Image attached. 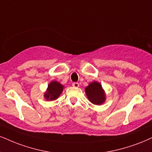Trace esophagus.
Segmentation results:
<instances>
[{
	"instance_id": "34e87169",
	"label": "esophagus",
	"mask_w": 152,
	"mask_h": 152,
	"mask_svg": "<svg viewBox=\"0 0 152 152\" xmlns=\"http://www.w3.org/2000/svg\"><path fill=\"white\" fill-rule=\"evenodd\" d=\"M80 86V85H79V83H78V82H73L72 83V87H75V88H77V87H78Z\"/></svg>"
}]
</instances>
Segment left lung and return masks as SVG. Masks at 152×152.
<instances>
[{"mask_svg":"<svg viewBox=\"0 0 152 152\" xmlns=\"http://www.w3.org/2000/svg\"><path fill=\"white\" fill-rule=\"evenodd\" d=\"M85 92L87 98L92 104L101 105L106 100V95L102 87L98 82H93L85 88Z\"/></svg>","mask_w":152,"mask_h":152,"instance_id":"8db88e82","label":"left lung"}]
</instances>
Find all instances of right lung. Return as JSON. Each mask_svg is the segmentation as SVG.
I'll return each mask as SVG.
<instances>
[{"label":"right lung","instance_id":"1","mask_svg":"<svg viewBox=\"0 0 152 152\" xmlns=\"http://www.w3.org/2000/svg\"><path fill=\"white\" fill-rule=\"evenodd\" d=\"M64 86L57 81H52L48 85L47 90L44 93V98L47 101H53L58 98Z\"/></svg>","mask_w":152,"mask_h":152}]
</instances>
